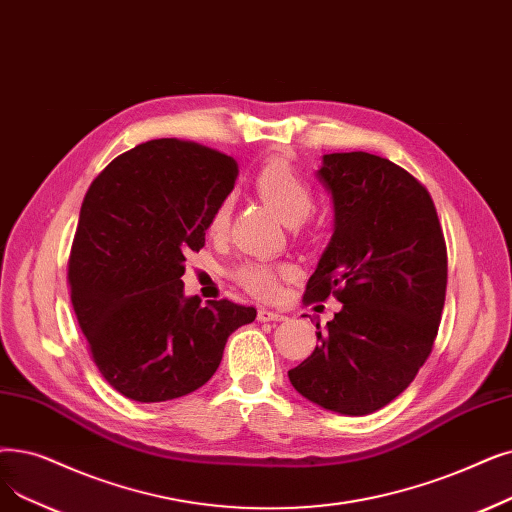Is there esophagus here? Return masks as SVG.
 Masks as SVG:
<instances>
[{
  "label": "esophagus",
  "instance_id": "obj_1",
  "mask_svg": "<svg viewBox=\"0 0 512 512\" xmlns=\"http://www.w3.org/2000/svg\"><path fill=\"white\" fill-rule=\"evenodd\" d=\"M257 320H259V322H282V320H286V316L278 314V311L261 307V309L257 311Z\"/></svg>",
  "mask_w": 512,
  "mask_h": 512
}]
</instances>
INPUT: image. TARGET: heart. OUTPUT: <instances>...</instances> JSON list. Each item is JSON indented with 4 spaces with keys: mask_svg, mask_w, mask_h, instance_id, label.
Listing matches in <instances>:
<instances>
[{
    "mask_svg": "<svg viewBox=\"0 0 512 512\" xmlns=\"http://www.w3.org/2000/svg\"><path fill=\"white\" fill-rule=\"evenodd\" d=\"M255 190L261 196V201L288 226L299 224L314 209V192H311L309 184L291 163L280 157L265 161L259 167L255 175ZM230 209V198H224L215 207L209 221L211 234H221L226 230ZM291 274V268H286V265H272L263 261H247L236 270L238 282L259 297L276 295L278 280Z\"/></svg>",
    "mask_w": 512,
    "mask_h": 512,
    "instance_id": "1",
    "label": "heart"
}]
</instances>
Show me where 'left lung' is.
<instances>
[{
  "instance_id": "obj_1",
  "label": "left lung",
  "mask_w": 512,
  "mask_h": 512,
  "mask_svg": "<svg viewBox=\"0 0 512 512\" xmlns=\"http://www.w3.org/2000/svg\"><path fill=\"white\" fill-rule=\"evenodd\" d=\"M316 175L335 224L303 301L335 295L343 307L324 330L316 324L320 345L288 379L324 410L366 416L429 358L446 301V240L427 188L389 159L324 154Z\"/></svg>"
}]
</instances>
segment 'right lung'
Instances as JSON below:
<instances>
[{
  "instance_id": "add662e5",
  "label": "right lung",
  "mask_w": 512,
  "mask_h": 512,
  "mask_svg": "<svg viewBox=\"0 0 512 512\" xmlns=\"http://www.w3.org/2000/svg\"><path fill=\"white\" fill-rule=\"evenodd\" d=\"M238 163L173 138L123 152L87 190L69 259L71 301L108 385L133 402L203 387L255 307L184 295L186 255L205 247Z\"/></svg>"
}]
</instances>
